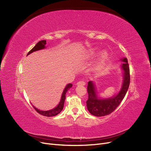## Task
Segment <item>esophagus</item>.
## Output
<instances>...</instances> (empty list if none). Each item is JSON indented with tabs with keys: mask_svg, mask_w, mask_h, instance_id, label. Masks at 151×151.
Listing matches in <instances>:
<instances>
[{
	"mask_svg": "<svg viewBox=\"0 0 151 151\" xmlns=\"http://www.w3.org/2000/svg\"><path fill=\"white\" fill-rule=\"evenodd\" d=\"M77 85H82V86H84L85 84H86V83H85L84 81H78L77 83H76Z\"/></svg>",
	"mask_w": 151,
	"mask_h": 151,
	"instance_id": "obj_1",
	"label": "esophagus"
}]
</instances>
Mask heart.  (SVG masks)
Instances as JSON below:
<instances>
[{
    "label": "heart",
    "mask_w": 151,
    "mask_h": 151,
    "mask_svg": "<svg viewBox=\"0 0 151 151\" xmlns=\"http://www.w3.org/2000/svg\"><path fill=\"white\" fill-rule=\"evenodd\" d=\"M99 53L97 49L93 48L89 49L86 53V58L88 59L94 58ZM109 58V54L106 50H102L98 55L97 61L94 65V69L95 70H99L102 68L106 64Z\"/></svg>",
    "instance_id": "obj_1"
}]
</instances>
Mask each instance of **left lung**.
Here are the masks:
<instances>
[{"mask_svg":"<svg viewBox=\"0 0 151 151\" xmlns=\"http://www.w3.org/2000/svg\"><path fill=\"white\" fill-rule=\"evenodd\" d=\"M120 60L123 62L121 65L123 80L121 89L117 94L108 98H102L98 96L93 81H90L88 82V99L86 101V106L89 113L93 115L103 116L110 114L119 106L125 96L130 81L129 68L127 58L124 57Z\"/></svg>","mask_w":151,"mask_h":151,"instance_id":"8db88e82","label":"left lung"}]
</instances>
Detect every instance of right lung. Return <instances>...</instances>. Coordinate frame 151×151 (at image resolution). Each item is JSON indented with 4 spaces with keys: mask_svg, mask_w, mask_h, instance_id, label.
I'll list each match as a JSON object with an SVG mask.
<instances>
[{
    "mask_svg": "<svg viewBox=\"0 0 151 151\" xmlns=\"http://www.w3.org/2000/svg\"><path fill=\"white\" fill-rule=\"evenodd\" d=\"M45 44H46V41L45 40H42V41H40L39 42H38L36 44L35 46L28 52L27 55H29L30 54L32 53V52H34L45 49V47H45ZM72 86H73V84L71 83H69L66 86H65V88L63 91V93H62L60 102L58 103L57 106L55 107H54V109H52L51 110H39L37 108H36L34 106H33L34 109L36 110V112H37L39 114H41L42 115L50 117V116H54L58 115V114H60L61 112V111L63 109L64 102L65 100V98H66L65 95H66V93H67V91L72 87Z\"/></svg>",
    "mask_w": 151,
    "mask_h": 151,
    "instance_id": "1",
    "label": "right lung"
}]
</instances>
